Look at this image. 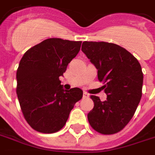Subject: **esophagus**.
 I'll use <instances>...</instances> for the list:
<instances>
[{
    "label": "esophagus",
    "instance_id": "obj_1",
    "mask_svg": "<svg viewBox=\"0 0 155 155\" xmlns=\"http://www.w3.org/2000/svg\"><path fill=\"white\" fill-rule=\"evenodd\" d=\"M88 96H89V95H88L87 92H85L84 91V92H83V98H87Z\"/></svg>",
    "mask_w": 155,
    "mask_h": 155
}]
</instances>
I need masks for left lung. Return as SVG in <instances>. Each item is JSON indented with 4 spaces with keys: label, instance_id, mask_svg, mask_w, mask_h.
<instances>
[{
    "label": "left lung",
    "instance_id": "8db88e82",
    "mask_svg": "<svg viewBox=\"0 0 155 155\" xmlns=\"http://www.w3.org/2000/svg\"><path fill=\"white\" fill-rule=\"evenodd\" d=\"M82 51L97 68L107 100L91 95L94 108L87 114L95 131L112 135L123 130L134 115L142 95L143 73L137 58L114 43L84 41Z\"/></svg>",
    "mask_w": 155,
    "mask_h": 155
}]
</instances>
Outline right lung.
I'll return each mask as SVG.
<instances>
[{
	"mask_svg": "<svg viewBox=\"0 0 155 155\" xmlns=\"http://www.w3.org/2000/svg\"><path fill=\"white\" fill-rule=\"evenodd\" d=\"M82 41L49 38L22 57L16 73V93L27 123L37 131L54 133L62 129L82 91L63 89L60 76L78 54Z\"/></svg>",
	"mask_w": 155,
	"mask_h": 155,
	"instance_id": "obj_1",
	"label": "right lung"
}]
</instances>
